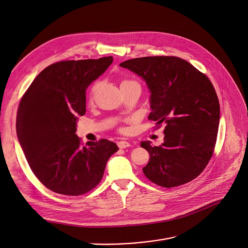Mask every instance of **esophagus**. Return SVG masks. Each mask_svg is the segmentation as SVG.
Masks as SVG:
<instances>
[{"label":"esophagus","instance_id":"obj_1","mask_svg":"<svg viewBox=\"0 0 248 248\" xmlns=\"http://www.w3.org/2000/svg\"><path fill=\"white\" fill-rule=\"evenodd\" d=\"M118 146H119L120 148H126V147L130 146V143L127 142V141L122 140V141H119V142H118Z\"/></svg>","mask_w":248,"mask_h":248}]
</instances>
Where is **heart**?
I'll use <instances>...</instances> for the list:
<instances>
[{
	"label": "heart",
	"mask_w": 248,
	"mask_h": 248,
	"mask_svg": "<svg viewBox=\"0 0 248 248\" xmlns=\"http://www.w3.org/2000/svg\"><path fill=\"white\" fill-rule=\"evenodd\" d=\"M127 83H131V81H123L121 85H124V84H127ZM96 88H97V83H95V84L93 85L92 89H91V96H92V95L94 94V92H95V90H96Z\"/></svg>",
	"instance_id": "1"
}]
</instances>
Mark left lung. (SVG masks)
Wrapping results in <instances>:
<instances>
[{
  "label": "left lung",
  "instance_id": "8db88e82",
  "mask_svg": "<svg viewBox=\"0 0 248 248\" xmlns=\"http://www.w3.org/2000/svg\"><path fill=\"white\" fill-rule=\"evenodd\" d=\"M146 84L148 119L165 124L164 142L141 141L150 159L144 175L158 186L171 188L198 177L209 163L217 141L219 103L209 78L184 59L148 56L120 64Z\"/></svg>",
  "mask_w": 248,
  "mask_h": 248
}]
</instances>
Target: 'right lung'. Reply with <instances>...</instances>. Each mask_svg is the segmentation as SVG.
<instances>
[{"label":"right lung","mask_w":248,"mask_h":248,"mask_svg":"<svg viewBox=\"0 0 248 248\" xmlns=\"http://www.w3.org/2000/svg\"><path fill=\"white\" fill-rule=\"evenodd\" d=\"M99 59L60 61L42 70L22 97L16 134L29 165L49 190L79 196L102 180L115 142L101 140L82 145L78 117L86 112V90L112 63Z\"/></svg>","instance_id":"obj_1"}]
</instances>
